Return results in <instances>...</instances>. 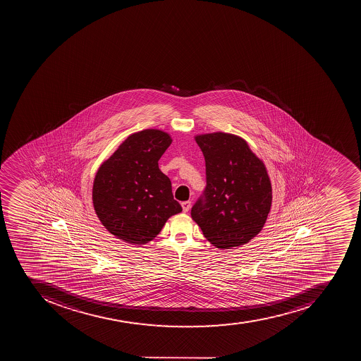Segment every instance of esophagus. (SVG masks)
Wrapping results in <instances>:
<instances>
[{
  "instance_id": "esophagus-1",
  "label": "esophagus",
  "mask_w": 361,
  "mask_h": 361,
  "mask_svg": "<svg viewBox=\"0 0 361 361\" xmlns=\"http://www.w3.org/2000/svg\"><path fill=\"white\" fill-rule=\"evenodd\" d=\"M190 204H192V202L190 201L182 202L183 211H184V212H188L190 209Z\"/></svg>"
}]
</instances>
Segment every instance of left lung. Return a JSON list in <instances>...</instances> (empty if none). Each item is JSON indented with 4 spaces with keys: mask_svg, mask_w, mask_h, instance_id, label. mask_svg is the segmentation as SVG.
<instances>
[{
    "mask_svg": "<svg viewBox=\"0 0 361 361\" xmlns=\"http://www.w3.org/2000/svg\"><path fill=\"white\" fill-rule=\"evenodd\" d=\"M205 159L207 186L190 216L216 248L247 244L264 227L272 203L267 168L233 134L196 135Z\"/></svg>",
    "mask_w": 361,
    "mask_h": 361,
    "instance_id": "obj_1",
    "label": "left lung"
}]
</instances>
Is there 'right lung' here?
<instances>
[{
  "mask_svg": "<svg viewBox=\"0 0 361 361\" xmlns=\"http://www.w3.org/2000/svg\"><path fill=\"white\" fill-rule=\"evenodd\" d=\"M171 141L169 134L156 128L131 134L97 171L94 211L116 238L147 244L182 211L173 200L171 179L158 166Z\"/></svg>",
  "mask_w": 361,
  "mask_h": 361,
  "instance_id": "1",
  "label": "right lung"
}]
</instances>
